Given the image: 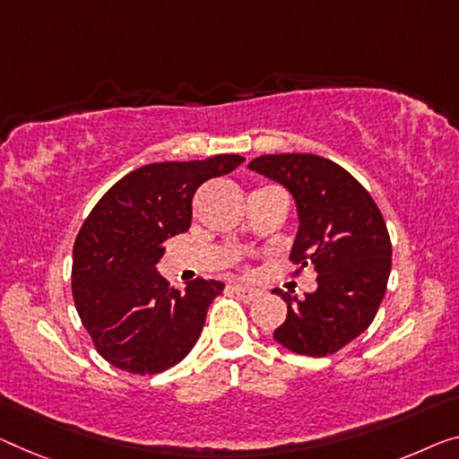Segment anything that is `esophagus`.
<instances>
[{
    "instance_id": "1",
    "label": "esophagus",
    "mask_w": 459,
    "mask_h": 459,
    "mask_svg": "<svg viewBox=\"0 0 459 459\" xmlns=\"http://www.w3.org/2000/svg\"><path fill=\"white\" fill-rule=\"evenodd\" d=\"M231 291H234L238 298L244 299V301H252V299H256L258 295H260L258 289L246 287V285H234V287H231Z\"/></svg>"
}]
</instances>
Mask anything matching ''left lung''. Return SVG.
<instances>
[{"instance_id": "left-lung-1", "label": "left lung", "mask_w": 459, "mask_h": 459, "mask_svg": "<svg viewBox=\"0 0 459 459\" xmlns=\"http://www.w3.org/2000/svg\"><path fill=\"white\" fill-rule=\"evenodd\" d=\"M248 168L293 195L299 230L289 258L318 274L303 299L274 291L287 303L274 341L298 355H333L369 328L385 295L392 242L382 211L355 176L314 153L260 156Z\"/></svg>"}]
</instances>
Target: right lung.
<instances>
[{
  "label": "right lung",
  "instance_id": "obj_1",
  "mask_svg": "<svg viewBox=\"0 0 459 459\" xmlns=\"http://www.w3.org/2000/svg\"><path fill=\"white\" fill-rule=\"evenodd\" d=\"M236 153L195 161H160L123 176L74 244L72 291L96 351L115 368L153 376L174 368L199 341L221 281L170 287L156 264L168 238L185 234L203 182L242 164Z\"/></svg>",
  "mask_w": 459,
  "mask_h": 459
}]
</instances>
